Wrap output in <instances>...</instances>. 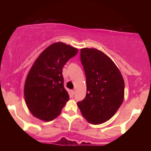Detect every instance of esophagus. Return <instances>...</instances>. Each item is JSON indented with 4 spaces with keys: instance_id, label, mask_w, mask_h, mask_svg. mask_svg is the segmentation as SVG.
Masks as SVG:
<instances>
[{
    "instance_id": "esophagus-1",
    "label": "esophagus",
    "mask_w": 151,
    "mask_h": 151,
    "mask_svg": "<svg viewBox=\"0 0 151 151\" xmlns=\"http://www.w3.org/2000/svg\"><path fill=\"white\" fill-rule=\"evenodd\" d=\"M75 90L71 91V94H72V95H74V94H75Z\"/></svg>"
}]
</instances>
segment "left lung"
Here are the masks:
<instances>
[{"instance_id":"8db88e82","label":"left lung","mask_w":151,"mask_h":151,"mask_svg":"<svg viewBox=\"0 0 151 151\" xmlns=\"http://www.w3.org/2000/svg\"><path fill=\"white\" fill-rule=\"evenodd\" d=\"M81 61L86 80V94L78 102L88 122L99 124L114 116L123 102L124 83L115 64L96 48H82Z\"/></svg>"}]
</instances>
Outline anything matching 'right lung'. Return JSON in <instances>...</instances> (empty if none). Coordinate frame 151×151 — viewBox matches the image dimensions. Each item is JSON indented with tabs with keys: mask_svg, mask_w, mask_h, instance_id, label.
I'll return each instance as SVG.
<instances>
[{
	"mask_svg": "<svg viewBox=\"0 0 151 151\" xmlns=\"http://www.w3.org/2000/svg\"><path fill=\"white\" fill-rule=\"evenodd\" d=\"M77 52V48L56 42L46 48L35 60L24 88L25 101L33 116L50 121L59 115L69 99L64 87L63 68Z\"/></svg>",
	"mask_w": 151,
	"mask_h": 151,
	"instance_id": "1",
	"label": "right lung"
}]
</instances>
